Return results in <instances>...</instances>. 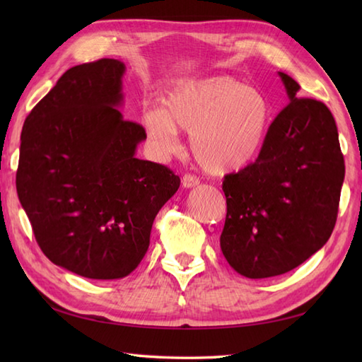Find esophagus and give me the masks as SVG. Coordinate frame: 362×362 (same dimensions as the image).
Here are the masks:
<instances>
[{
    "label": "esophagus",
    "mask_w": 362,
    "mask_h": 362,
    "mask_svg": "<svg viewBox=\"0 0 362 362\" xmlns=\"http://www.w3.org/2000/svg\"><path fill=\"white\" fill-rule=\"evenodd\" d=\"M199 179L196 175H191V174H185L182 177V187L183 188H194V187H199Z\"/></svg>",
    "instance_id": "esophagus-1"
}]
</instances>
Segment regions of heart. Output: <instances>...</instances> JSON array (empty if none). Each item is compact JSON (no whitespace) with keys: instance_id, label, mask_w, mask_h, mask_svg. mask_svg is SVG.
I'll return each mask as SVG.
<instances>
[{"instance_id":"1","label":"heart","mask_w":362,"mask_h":362,"mask_svg":"<svg viewBox=\"0 0 362 362\" xmlns=\"http://www.w3.org/2000/svg\"><path fill=\"white\" fill-rule=\"evenodd\" d=\"M143 124L160 153L179 151V130L191 134L197 165L205 173L226 175L257 158L267 132L269 104L258 90L230 76L183 79L168 91L165 107L144 112Z\"/></svg>"}]
</instances>
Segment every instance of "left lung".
Wrapping results in <instances>:
<instances>
[{"mask_svg": "<svg viewBox=\"0 0 362 362\" xmlns=\"http://www.w3.org/2000/svg\"><path fill=\"white\" fill-rule=\"evenodd\" d=\"M279 76L289 104L269 127L255 163L222 183L227 218L221 250L247 279L286 274L324 247L345 175L332 112L298 98V83Z\"/></svg>", "mask_w": 362, "mask_h": 362, "instance_id": "1", "label": "left lung"}]
</instances>
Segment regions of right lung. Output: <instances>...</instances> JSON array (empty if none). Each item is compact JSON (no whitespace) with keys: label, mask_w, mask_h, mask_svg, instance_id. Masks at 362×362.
Masks as SVG:
<instances>
[{"label":"right lung","mask_w":362,"mask_h":362,"mask_svg":"<svg viewBox=\"0 0 362 362\" xmlns=\"http://www.w3.org/2000/svg\"><path fill=\"white\" fill-rule=\"evenodd\" d=\"M117 59L73 66L28 115L17 193L42 252L93 280L129 275L153 219L180 187L163 165L135 157L144 129L122 118Z\"/></svg>","instance_id":"right-lung-1"}]
</instances>
